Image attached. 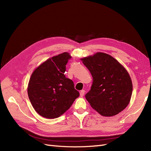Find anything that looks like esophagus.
<instances>
[{
  "mask_svg": "<svg viewBox=\"0 0 151 151\" xmlns=\"http://www.w3.org/2000/svg\"><path fill=\"white\" fill-rule=\"evenodd\" d=\"M84 93H85V91L84 90H81L80 91V96H83L84 95Z\"/></svg>",
  "mask_w": 151,
  "mask_h": 151,
  "instance_id": "1",
  "label": "esophagus"
}]
</instances>
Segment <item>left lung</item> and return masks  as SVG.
<instances>
[{
	"label": "left lung",
	"mask_w": 151,
	"mask_h": 151,
	"mask_svg": "<svg viewBox=\"0 0 151 151\" xmlns=\"http://www.w3.org/2000/svg\"><path fill=\"white\" fill-rule=\"evenodd\" d=\"M93 78L85 97L100 115L113 116L129 104L133 86L126 68L109 55L97 52L81 58Z\"/></svg>",
	"instance_id": "left-lung-1"
}]
</instances>
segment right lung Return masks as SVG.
Wrapping results in <instances>:
<instances>
[{
  "mask_svg": "<svg viewBox=\"0 0 151 151\" xmlns=\"http://www.w3.org/2000/svg\"><path fill=\"white\" fill-rule=\"evenodd\" d=\"M69 53L63 52L50 58L33 70L28 86L32 106L40 115L53 119L66 112L79 93L73 81L64 73Z\"/></svg>",
  "mask_w": 151,
  "mask_h": 151,
  "instance_id": "obj_1",
  "label": "right lung"
}]
</instances>
